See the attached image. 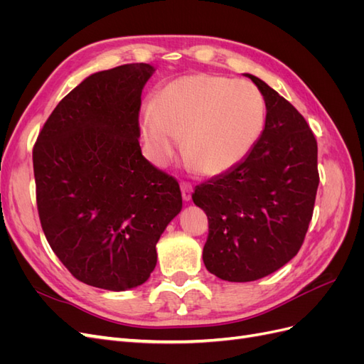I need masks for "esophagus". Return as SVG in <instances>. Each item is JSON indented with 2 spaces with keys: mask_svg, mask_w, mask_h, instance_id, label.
I'll use <instances>...</instances> for the list:
<instances>
[{
  "mask_svg": "<svg viewBox=\"0 0 364 364\" xmlns=\"http://www.w3.org/2000/svg\"><path fill=\"white\" fill-rule=\"evenodd\" d=\"M181 191H182V199L185 202L191 200V193H193V186L188 182H182L181 183Z\"/></svg>",
  "mask_w": 364,
  "mask_h": 364,
  "instance_id": "1",
  "label": "esophagus"
}]
</instances>
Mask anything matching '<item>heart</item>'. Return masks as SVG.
I'll return each mask as SVG.
<instances>
[{
	"label": "heart",
	"mask_w": 364,
	"mask_h": 364,
	"mask_svg": "<svg viewBox=\"0 0 364 364\" xmlns=\"http://www.w3.org/2000/svg\"><path fill=\"white\" fill-rule=\"evenodd\" d=\"M266 126V102L246 80L193 74L164 86L141 115L150 161L164 167L178 150L205 176L243 162Z\"/></svg>",
	"instance_id": "heart-1"
}]
</instances>
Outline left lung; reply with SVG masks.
<instances>
[{"label":"left lung","instance_id":"8db88e82","mask_svg":"<svg viewBox=\"0 0 364 364\" xmlns=\"http://www.w3.org/2000/svg\"><path fill=\"white\" fill-rule=\"evenodd\" d=\"M266 102V126L237 167L196 186L193 202L208 215L205 267L229 282L277 272L299 252L318 186L317 141L296 107L246 74Z\"/></svg>","mask_w":364,"mask_h":364}]
</instances>
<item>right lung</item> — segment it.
I'll use <instances>...</instances> for the list:
<instances>
[{"instance_id":"obj_1","label":"right lung","mask_w":364,"mask_h":364,"mask_svg":"<svg viewBox=\"0 0 364 364\" xmlns=\"http://www.w3.org/2000/svg\"><path fill=\"white\" fill-rule=\"evenodd\" d=\"M153 73L127 63L86 77L33 147L43 234L73 277L97 289L144 284L161 234L182 209L178 181L142 156L138 141L141 92Z\"/></svg>"}]
</instances>
